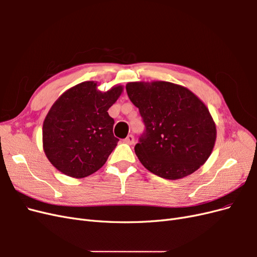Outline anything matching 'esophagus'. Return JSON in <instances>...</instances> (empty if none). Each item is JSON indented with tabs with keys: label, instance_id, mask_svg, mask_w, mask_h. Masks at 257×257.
Masks as SVG:
<instances>
[{
	"label": "esophagus",
	"instance_id": "esophagus-1",
	"mask_svg": "<svg viewBox=\"0 0 257 257\" xmlns=\"http://www.w3.org/2000/svg\"><path fill=\"white\" fill-rule=\"evenodd\" d=\"M123 143L124 144H127V145H133L134 144V136L133 135H128L125 139H123Z\"/></svg>",
	"mask_w": 257,
	"mask_h": 257
}]
</instances>
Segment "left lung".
<instances>
[{"instance_id":"8db88e82","label":"left lung","mask_w":257,"mask_h":257,"mask_svg":"<svg viewBox=\"0 0 257 257\" xmlns=\"http://www.w3.org/2000/svg\"><path fill=\"white\" fill-rule=\"evenodd\" d=\"M126 92L146 127L135 153L149 172L176 180L205 164L216 128L208 108L193 92L167 81L128 82Z\"/></svg>"}]
</instances>
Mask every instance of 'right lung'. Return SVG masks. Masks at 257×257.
<instances>
[{
    "label": "right lung",
    "instance_id": "right-lung-1",
    "mask_svg": "<svg viewBox=\"0 0 257 257\" xmlns=\"http://www.w3.org/2000/svg\"><path fill=\"white\" fill-rule=\"evenodd\" d=\"M122 91V85H114L100 92L96 82L84 81L65 91L52 105L43 124V147L61 173L83 178L105 164L119 142L108 109Z\"/></svg>",
    "mask_w": 257,
    "mask_h": 257
}]
</instances>
